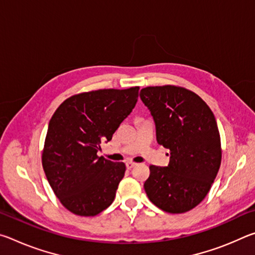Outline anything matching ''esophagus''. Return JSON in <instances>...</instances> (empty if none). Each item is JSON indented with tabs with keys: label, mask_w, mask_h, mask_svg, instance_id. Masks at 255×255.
I'll return each instance as SVG.
<instances>
[{
	"label": "esophagus",
	"mask_w": 255,
	"mask_h": 255,
	"mask_svg": "<svg viewBox=\"0 0 255 255\" xmlns=\"http://www.w3.org/2000/svg\"><path fill=\"white\" fill-rule=\"evenodd\" d=\"M126 166H127V169H128V170H130V169H132L133 166H136V163H132V162H127V163H126Z\"/></svg>",
	"instance_id": "34e87169"
}]
</instances>
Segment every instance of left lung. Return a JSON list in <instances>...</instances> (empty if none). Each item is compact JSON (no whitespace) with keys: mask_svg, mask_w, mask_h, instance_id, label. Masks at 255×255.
Here are the masks:
<instances>
[{"mask_svg":"<svg viewBox=\"0 0 255 255\" xmlns=\"http://www.w3.org/2000/svg\"><path fill=\"white\" fill-rule=\"evenodd\" d=\"M156 139L170 150L169 165H150L144 188L166 213L191 210L205 199L222 162L221 136L210 108L196 93L173 85L141 89Z\"/></svg>","mask_w":255,"mask_h":255,"instance_id":"obj_1","label":"left lung"}]
</instances>
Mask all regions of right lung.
<instances>
[{
    "instance_id": "add662e5",
    "label": "right lung",
    "mask_w": 255,
    "mask_h": 255,
    "mask_svg": "<svg viewBox=\"0 0 255 255\" xmlns=\"http://www.w3.org/2000/svg\"><path fill=\"white\" fill-rule=\"evenodd\" d=\"M138 90L135 86L76 94L51 117L42 167L56 197L71 213L96 216L115 200L126 165L97 153L130 115Z\"/></svg>"
}]
</instances>
